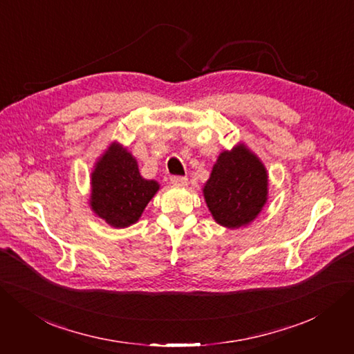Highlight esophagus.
I'll return each mask as SVG.
<instances>
[{"label":"esophagus","instance_id":"esophagus-1","mask_svg":"<svg viewBox=\"0 0 354 354\" xmlns=\"http://www.w3.org/2000/svg\"><path fill=\"white\" fill-rule=\"evenodd\" d=\"M187 177H178V176H174V177H171V185L173 186H187Z\"/></svg>","mask_w":354,"mask_h":354}]
</instances>
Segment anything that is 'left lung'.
<instances>
[{
	"mask_svg": "<svg viewBox=\"0 0 354 354\" xmlns=\"http://www.w3.org/2000/svg\"><path fill=\"white\" fill-rule=\"evenodd\" d=\"M202 194L217 224L230 230L246 227L269 199V173L261 159L239 142L218 155Z\"/></svg>",
	"mask_w": 354,
	"mask_h": 354,
	"instance_id": "obj_1",
	"label": "left lung"
}]
</instances>
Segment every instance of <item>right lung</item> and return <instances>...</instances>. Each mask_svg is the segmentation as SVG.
Listing matches in <instances>:
<instances>
[{
  "label": "right lung",
  "instance_id": "add662e5",
  "mask_svg": "<svg viewBox=\"0 0 354 354\" xmlns=\"http://www.w3.org/2000/svg\"><path fill=\"white\" fill-rule=\"evenodd\" d=\"M156 180H146L137 159L120 142H112L94 162L90 176V208L115 229L137 223L159 190Z\"/></svg>",
  "mask_w": 354,
  "mask_h": 354
}]
</instances>
